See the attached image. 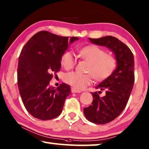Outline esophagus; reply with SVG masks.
<instances>
[{
    "label": "esophagus",
    "instance_id": "1",
    "mask_svg": "<svg viewBox=\"0 0 149 149\" xmlns=\"http://www.w3.org/2000/svg\"><path fill=\"white\" fill-rule=\"evenodd\" d=\"M71 92H72V93H81V91H79V90L76 89L75 88L72 87V88H71Z\"/></svg>",
    "mask_w": 149,
    "mask_h": 149
}]
</instances>
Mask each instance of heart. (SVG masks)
<instances>
[{
    "mask_svg": "<svg viewBox=\"0 0 149 149\" xmlns=\"http://www.w3.org/2000/svg\"><path fill=\"white\" fill-rule=\"evenodd\" d=\"M78 56L89 62L88 74H82L78 72L66 73L64 80L77 89H83L89 85L92 77L96 81H102L107 78L113 72L116 65V60L113 56L107 54L106 51L95 45H90L80 49ZM77 62L76 57L71 52L64 53L61 58L62 66L66 70L72 69Z\"/></svg>",
    "mask_w": 149,
    "mask_h": 149,
    "instance_id": "heart-1",
    "label": "heart"
}]
</instances>
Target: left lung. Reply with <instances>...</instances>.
Returning <instances> with one entry per match:
<instances>
[{"instance_id":"left-lung-1","label":"left lung","mask_w":149,"mask_h":149,"mask_svg":"<svg viewBox=\"0 0 149 149\" xmlns=\"http://www.w3.org/2000/svg\"><path fill=\"white\" fill-rule=\"evenodd\" d=\"M89 39L93 44L110 49L117 62L110 76L95 87L97 89L105 91V95L100 97L101 91L93 93L91 105L83 110L89 121L104 124L115 120L126 106L134 83V58L130 48L115 37Z\"/></svg>"}]
</instances>
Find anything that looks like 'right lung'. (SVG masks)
I'll use <instances>...</instances> for the list:
<instances>
[{
    "mask_svg": "<svg viewBox=\"0 0 149 149\" xmlns=\"http://www.w3.org/2000/svg\"><path fill=\"white\" fill-rule=\"evenodd\" d=\"M77 37H62L42 31L29 39L21 52L17 84L27 111L34 118L48 120L58 116L70 87L66 83L55 88L49 85L54 73L61 68V58Z\"/></svg>",
    "mask_w": 149,
    "mask_h": 149,
    "instance_id": "obj_1",
    "label": "right lung"
}]
</instances>
